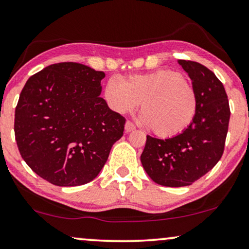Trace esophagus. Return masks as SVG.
Returning a JSON list of instances; mask_svg holds the SVG:
<instances>
[{"instance_id": "obj_1", "label": "esophagus", "mask_w": 249, "mask_h": 249, "mask_svg": "<svg viewBox=\"0 0 249 249\" xmlns=\"http://www.w3.org/2000/svg\"><path fill=\"white\" fill-rule=\"evenodd\" d=\"M135 129H136V127H135V124H132V122H130V121L125 122V125H124L125 132H131V131H134Z\"/></svg>"}]
</instances>
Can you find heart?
<instances>
[{
	"mask_svg": "<svg viewBox=\"0 0 249 249\" xmlns=\"http://www.w3.org/2000/svg\"><path fill=\"white\" fill-rule=\"evenodd\" d=\"M104 97L109 107L120 114L135 111L141 103L142 122L160 137L179 135L198 111L195 88L173 70L132 74L121 81L109 77Z\"/></svg>",
	"mask_w": 249,
	"mask_h": 249,
	"instance_id": "b5f03b06",
	"label": "heart"
}]
</instances>
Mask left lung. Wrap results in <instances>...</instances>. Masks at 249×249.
<instances>
[{
  "mask_svg": "<svg viewBox=\"0 0 249 249\" xmlns=\"http://www.w3.org/2000/svg\"><path fill=\"white\" fill-rule=\"evenodd\" d=\"M178 64L189 74L198 95L195 120L172 138L146 136L141 156L151 179L169 188L191 185L218 162L230 120L227 92L215 74L196 61L178 60Z\"/></svg>",
  "mask_w": 249,
  "mask_h": 249,
  "instance_id": "8db88e82",
  "label": "left lung"
}]
</instances>
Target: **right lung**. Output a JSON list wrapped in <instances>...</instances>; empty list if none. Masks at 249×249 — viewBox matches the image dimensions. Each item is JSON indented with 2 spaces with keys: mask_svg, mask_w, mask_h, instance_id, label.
Segmentation results:
<instances>
[{
  "mask_svg": "<svg viewBox=\"0 0 249 249\" xmlns=\"http://www.w3.org/2000/svg\"><path fill=\"white\" fill-rule=\"evenodd\" d=\"M105 73L58 63L32 75L15 113L20 156L43 179L77 186L96 178L124 135L125 119L101 97Z\"/></svg>",
  "mask_w": 249,
  "mask_h": 249,
  "instance_id": "1",
  "label": "right lung"
}]
</instances>
